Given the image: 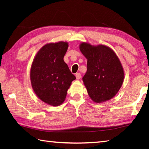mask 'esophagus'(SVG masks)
Returning a JSON list of instances; mask_svg holds the SVG:
<instances>
[{"label":"esophagus","mask_w":149,"mask_h":149,"mask_svg":"<svg viewBox=\"0 0 149 149\" xmlns=\"http://www.w3.org/2000/svg\"><path fill=\"white\" fill-rule=\"evenodd\" d=\"M75 77H76L77 79H80L81 77V74H80V73H77V74H75Z\"/></svg>","instance_id":"esophagus-1"}]
</instances>
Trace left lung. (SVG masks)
Wrapping results in <instances>:
<instances>
[{
    "label": "left lung",
    "instance_id": "8db88e82",
    "mask_svg": "<svg viewBox=\"0 0 149 149\" xmlns=\"http://www.w3.org/2000/svg\"><path fill=\"white\" fill-rule=\"evenodd\" d=\"M80 50L86 57L87 71L83 77L88 93L94 102L110 100L118 93L124 78L122 66L116 54L105 45L83 43Z\"/></svg>",
    "mask_w": 149,
    "mask_h": 149
}]
</instances>
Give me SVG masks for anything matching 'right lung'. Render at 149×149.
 Listing matches in <instances>:
<instances>
[{"label": "right lung", "instance_id": "right-lung-1", "mask_svg": "<svg viewBox=\"0 0 149 149\" xmlns=\"http://www.w3.org/2000/svg\"><path fill=\"white\" fill-rule=\"evenodd\" d=\"M68 44L48 43L37 53L31 68V81L34 93L49 105L61 104L75 76L70 71L63 58Z\"/></svg>", "mask_w": 149, "mask_h": 149}]
</instances>
